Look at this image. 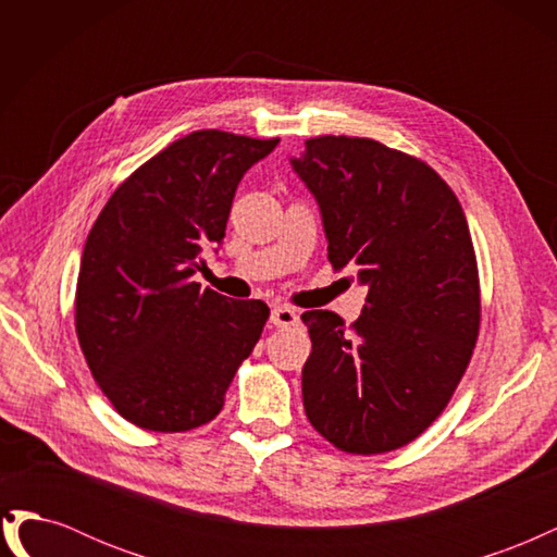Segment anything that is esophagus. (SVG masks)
Returning <instances> with one entry per match:
<instances>
[{
	"instance_id": "1",
	"label": "esophagus",
	"mask_w": 557,
	"mask_h": 557,
	"mask_svg": "<svg viewBox=\"0 0 557 557\" xmlns=\"http://www.w3.org/2000/svg\"><path fill=\"white\" fill-rule=\"evenodd\" d=\"M269 320H272V325H276V327H290V325L299 323V315L290 307H274L272 318Z\"/></svg>"
}]
</instances>
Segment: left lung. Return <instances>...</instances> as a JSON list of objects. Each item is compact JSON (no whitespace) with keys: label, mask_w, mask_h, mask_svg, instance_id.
<instances>
[{"label":"left lung","mask_w":557,"mask_h":557,"mask_svg":"<svg viewBox=\"0 0 557 557\" xmlns=\"http://www.w3.org/2000/svg\"><path fill=\"white\" fill-rule=\"evenodd\" d=\"M290 158L313 193L334 269L369 285L356 323L307 311L301 369L309 423L339 450L411 444L446 409L481 325L465 211L430 164L362 137H315Z\"/></svg>","instance_id":"8db88e82"}]
</instances>
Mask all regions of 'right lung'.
<instances>
[{
	"instance_id": "right-lung-1",
	"label": "right lung",
	"mask_w": 557,
	"mask_h": 557,
	"mask_svg": "<svg viewBox=\"0 0 557 557\" xmlns=\"http://www.w3.org/2000/svg\"><path fill=\"white\" fill-rule=\"evenodd\" d=\"M278 139L199 129L127 176L83 248L74 320L102 393L132 425L188 432L221 413L269 318L260 299L201 290L234 193Z\"/></svg>"
}]
</instances>
